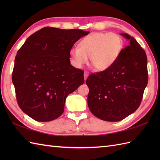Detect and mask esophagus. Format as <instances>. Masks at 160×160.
Returning <instances> with one entry per match:
<instances>
[{
	"label": "esophagus",
	"instance_id": "1",
	"mask_svg": "<svg viewBox=\"0 0 160 160\" xmlns=\"http://www.w3.org/2000/svg\"><path fill=\"white\" fill-rule=\"evenodd\" d=\"M89 73L88 72V71H84V80H86V79H87V77L89 76Z\"/></svg>",
	"mask_w": 160,
	"mask_h": 160
}]
</instances>
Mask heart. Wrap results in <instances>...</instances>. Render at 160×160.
Returning <instances> with one entry per match:
<instances>
[{"mask_svg":"<svg viewBox=\"0 0 160 160\" xmlns=\"http://www.w3.org/2000/svg\"><path fill=\"white\" fill-rule=\"evenodd\" d=\"M123 45L121 36L115 33H91L81 40L79 47L70 49L71 63L75 67L80 68L89 58L95 69L105 70L115 62L123 49Z\"/></svg>","mask_w":160,"mask_h":160,"instance_id":"obj_1","label":"heart"}]
</instances>
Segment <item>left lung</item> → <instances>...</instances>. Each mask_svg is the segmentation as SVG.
I'll list each match as a JSON object with an SVG mask.
<instances>
[{
    "label": "left lung",
    "mask_w": 160,
    "mask_h": 160,
    "mask_svg": "<svg viewBox=\"0 0 160 160\" xmlns=\"http://www.w3.org/2000/svg\"><path fill=\"white\" fill-rule=\"evenodd\" d=\"M129 40L115 62L101 72L92 73L86 84L89 89V109L100 120L118 122L134 113L148 83L147 57L133 37L121 33Z\"/></svg>",
    "instance_id": "left-lung-1"
}]
</instances>
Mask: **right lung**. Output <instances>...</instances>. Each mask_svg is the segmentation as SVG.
Returning <instances> with one entry per match:
<instances>
[{
	"mask_svg": "<svg viewBox=\"0 0 160 160\" xmlns=\"http://www.w3.org/2000/svg\"><path fill=\"white\" fill-rule=\"evenodd\" d=\"M89 33L46 27L26 40L17 52L12 78L24 113L38 122L62 114L68 95L84 81V71L70 63L69 51Z\"/></svg>",
	"mask_w": 160,
	"mask_h": 160,
	"instance_id": "1",
	"label": "right lung"
}]
</instances>
